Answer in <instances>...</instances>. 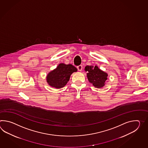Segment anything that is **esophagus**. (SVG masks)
Listing matches in <instances>:
<instances>
[{"label":"esophagus","mask_w":148,"mask_h":148,"mask_svg":"<svg viewBox=\"0 0 148 148\" xmlns=\"http://www.w3.org/2000/svg\"><path fill=\"white\" fill-rule=\"evenodd\" d=\"M77 69H78V71H82V65H79V66H77Z\"/></svg>","instance_id":"obj_1"}]
</instances>
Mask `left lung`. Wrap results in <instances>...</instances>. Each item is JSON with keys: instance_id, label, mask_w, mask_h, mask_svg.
<instances>
[{"instance_id": "1", "label": "left lung", "mask_w": 148, "mask_h": 148, "mask_svg": "<svg viewBox=\"0 0 148 148\" xmlns=\"http://www.w3.org/2000/svg\"><path fill=\"white\" fill-rule=\"evenodd\" d=\"M84 70L87 72V77L89 82L95 87L101 88L105 86L108 76L107 73L99 69L97 65H88L86 66Z\"/></svg>"}]
</instances>
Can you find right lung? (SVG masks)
Wrapping results in <instances>:
<instances>
[{
  "label": "right lung",
  "mask_w": 148,
  "mask_h": 148,
  "mask_svg": "<svg viewBox=\"0 0 148 148\" xmlns=\"http://www.w3.org/2000/svg\"><path fill=\"white\" fill-rule=\"evenodd\" d=\"M77 69L72 64L60 63L57 68L49 73L47 76V82L51 87L60 89L66 86L73 72Z\"/></svg>",
  "instance_id": "1"
}]
</instances>
